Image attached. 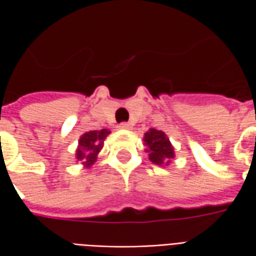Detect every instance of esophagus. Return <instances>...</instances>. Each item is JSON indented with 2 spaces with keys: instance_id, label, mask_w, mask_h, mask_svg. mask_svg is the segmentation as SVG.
I'll return each mask as SVG.
<instances>
[{
  "instance_id": "esophagus-1",
  "label": "esophagus",
  "mask_w": 256,
  "mask_h": 256,
  "mask_svg": "<svg viewBox=\"0 0 256 256\" xmlns=\"http://www.w3.org/2000/svg\"><path fill=\"white\" fill-rule=\"evenodd\" d=\"M119 128H122V130H130V128H132V124H130V123H120V124H119Z\"/></svg>"
}]
</instances>
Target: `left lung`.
<instances>
[{"label": "left lung", "mask_w": 256, "mask_h": 256, "mask_svg": "<svg viewBox=\"0 0 256 256\" xmlns=\"http://www.w3.org/2000/svg\"><path fill=\"white\" fill-rule=\"evenodd\" d=\"M142 140H144V145L146 146L145 152L150 156V160L156 166H168L172 163V159L176 158L174 146L164 132L150 128L144 134Z\"/></svg>", "instance_id": "left-lung-1"}]
</instances>
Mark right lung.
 I'll list each match as a JSON object with an SVG mask.
<instances>
[{
  "mask_svg": "<svg viewBox=\"0 0 256 256\" xmlns=\"http://www.w3.org/2000/svg\"><path fill=\"white\" fill-rule=\"evenodd\" d=\"M111 134L108 128L101 130H90L86 132L78 141V148L75 150V159L84 164V168H90L97 160V156L100 154L104 145V140Z\"/></svg>",
  "mask_w": 256,
  "mask_h": 256,
  "instance_id": "1",
  "label": "right lung"
}]
</instances>
